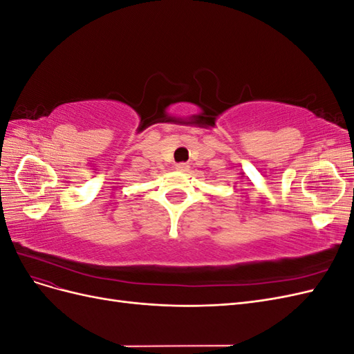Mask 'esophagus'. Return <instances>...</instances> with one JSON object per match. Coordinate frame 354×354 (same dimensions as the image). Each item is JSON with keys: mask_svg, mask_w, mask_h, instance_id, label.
I'll use <instances>...</instances> for the list:
<instances>
[{"mask_svg": "<svg viewBox=\"0 0 354 354\" xmlns=\"http://www.w3.org/2000/svg\"><path fill=\"white\" fill-rule=\"evenodd\" d=\"M187 168H189V165H187V164H183V162L176 165V169H177V171H187Z\"/></svg>", "mask_w": 354, "mask_h": 354, "instance_id": "obj_1", "label": "esophagus"}]
</instances>
